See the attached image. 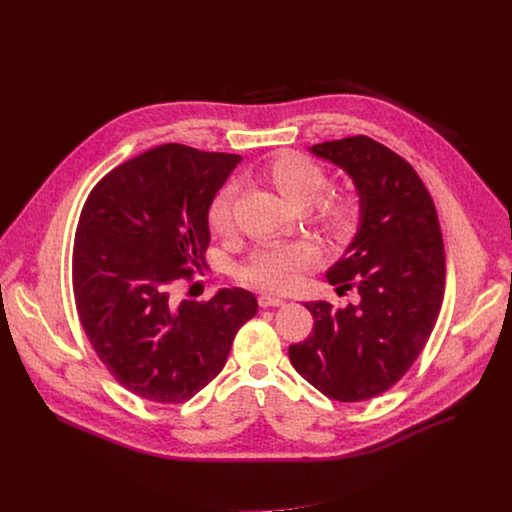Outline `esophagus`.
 Returning a JSON list of instances; mask_svg holds the SVG:
<instances>
[{"mask_svg":"<svg viewBox=\"0 0 512 512\" xmlns=\"http://www.w3.org/2000/svg\"><path fill=\"white\" fill-rule=\"evenodd\" d=\"M257 302H259L261 308H273V306H281V304H283L281 298L271 296V294H261V296L257 298Z\"/></svg>","mask_w":512,"mask_h":512,"instance_id":"esophagus-1","label":"esophagus"}]
</instances>
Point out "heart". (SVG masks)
<instances>
[{
  "instance_id": "heart-1",
  "label": "heart",
  "mask_w": 512,
  "mask_h": 512,
  "mask_svg": "<svg viewBox=\"0 0 512 512\" xmlns=\"http://www.w3.org/2000/svg\"><path fill=\"white\" fill-rule=\"evenodd\" d=\"M267 176L277 192L296 208L316 204L314 223L330 237L340 239L352 227V206L342 198H322L330 186V178L322 166L304 156H281L267 166ZM237 182L221 186L206 210V223L212 233L229 235L235 225V198ZM314 261V249L306 241L263 243L255 247L239 265L237 279L243 285L257 289H287L294 285L298 273Z\"/></svg>"
}]
</instances>
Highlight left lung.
<instances>
[{
	"instance_id": "8db88e82",
	"label": "left lung",
	"mask_w": 512,
	"mask_h": 512,
	"mask_svg": "<svg viewBox=\"0 0 512 512\" xmlns=\"http://www.w3.org/2000/svg\"><path fill=\"white\" fill-rule=\"evenodd\" d=\"M312 152L344 168L360 194L358 233L326 273L358 302H308L314 330L287 354L320 393L356 403L399 383L425 348L444 300V239L423 180L387 145L354 135Z\"/></svg>"
}]
</instances>
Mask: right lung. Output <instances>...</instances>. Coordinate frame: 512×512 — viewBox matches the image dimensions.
Wrapping results in <instances>:
<instances>
[{
    "mask_svg": "<svg viewBox=\"0 0 512 512\" xmlns=\"http://www.w3.org/2000/svg\"><path fill=\"white\" fill-rule=\"evenodd\" d=\"M241 156L164 143L105 174L85 200L72 245L83 330L113 379L176 405L223 371L239 328L257 314L247 289L178 304L210 241L206 210Z\"/></svg>",
    "mask_w": 512,
    "mask_h": 512,
    "instance_id": "1",
    "label": "right lung"
}]
</instances>
